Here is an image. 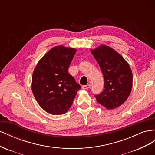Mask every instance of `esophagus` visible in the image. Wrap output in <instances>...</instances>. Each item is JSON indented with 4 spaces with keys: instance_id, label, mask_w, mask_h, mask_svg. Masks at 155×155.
Masks as SVG:
<instances>
[{
    "instance_id": "obj_1",
    "label": "esophagus",
    "mask_w": 155,
    "mask_h": 155,
    "mask_svg": "<svg viewBox=\"0 0 155 155\" xmlns=\"http://www.w3.org/2000/svg\"><path fill=\"white\" fill-rule=\"evenodd\" d=\"M90 87H91V85L90 84H88L87 85H83L82 87V88L84 89V90H87V89H88Z\"/></svg>"
}]
</instances>
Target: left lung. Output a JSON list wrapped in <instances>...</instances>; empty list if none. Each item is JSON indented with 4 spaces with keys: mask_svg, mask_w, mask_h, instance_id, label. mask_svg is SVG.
<instances>
[{
    "mask_svg": "<svg viewBox=\"0 0 155 155\" xmlns=\"http://www.w3.org/2000/svg\"><path fill=\"white\" fill-rule=\"evenodd\" d=\"M99 64L104 78V89L95 95L97 101L107 109H116L129 96L133 73L128 63L118 52L105 45L91 50Z\"/></svg>",
    "mask_w": 155,
    "mask_h": 155,
    "instance_id": "obj_1",
    "label": "left lung"
}]
</instances>
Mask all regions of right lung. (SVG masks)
<instances>
[{"label":"right lung","instance_id":"right-lung-1","mask_svg":"<svg viewBox=\"0 0 155 155\" xmlns=\"http://www.w3.org/2000/svg\"><path fill=\"white\" fill-rule=\"evenodd\" d=\"M76 52L73 48L54 46L39 61L33 72L32 92L39 106L49 114L66 113L81 88L68 72Z\"/></svg>","mask_w":155,"mask_h":155}]
</instances>
